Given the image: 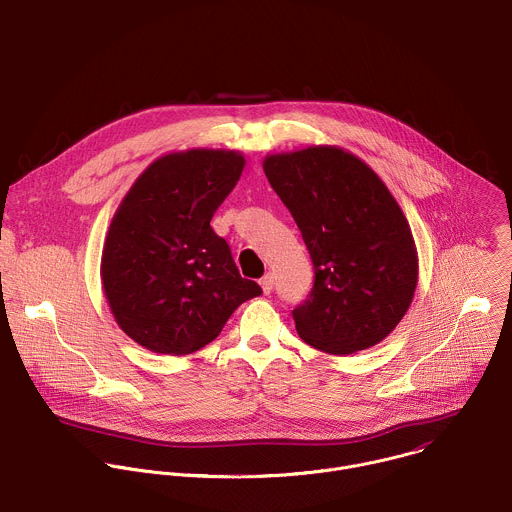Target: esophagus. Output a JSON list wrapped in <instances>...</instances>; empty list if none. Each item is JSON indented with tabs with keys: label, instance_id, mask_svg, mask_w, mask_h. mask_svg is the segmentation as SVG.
Wrapping results in <instances>:
<instances>
[{
	"label": "esophagus",
	"instance_id": "esophagus-1",
	"mask_svg": "<svg viewBox=\"0 0 512 512\" xmlns=\"http://www.w3.org/2000/svg\"><path fill=\"white\" fill-rule=\"evenodd\" d=\"M261 289H263L265 295H269V293L273 291V275H271V273H267V275L261 279Z\"/></svg>",
	"mask_w": 512,
	"mask_h": 512
}]
</instances>
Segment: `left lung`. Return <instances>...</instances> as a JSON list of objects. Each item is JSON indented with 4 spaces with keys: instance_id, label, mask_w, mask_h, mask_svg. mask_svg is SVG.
<instances>
[{
    "instance_id": "8db88e82",
    "label": "left lung",
    "mask_w": 512,
    "mask_h": 512,
    "mask_svg": "<svg viewBox=\"0 0 512 512\" xmlns=\"http://www.w3.org/2000/svg\"><path fill=\"white\" fill-rule=\"evenodd\" d=\"M263 171L315 267L313 291L293 311L299 337L331 355L375 347L401 323L419 281L417 245L397 199L337 145L269 153Z\"/></svg>"
}]
</instances>
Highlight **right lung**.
Listing matches in <instances>:
<instances>
[{
  "label": "right lung",
  "mask_w": 512,
  "mask_h": 512,
  "mask_svg": "<svg viewBox=\"0 0 512 512\" xmlns=\"http://www.w3.org/2000/svg\"><path fill=\"white\" fill-rule=\"evenodd\" d=\"M243 167L241 151H171L121 199L101 251V285L115 323L137 345L161 355L199 351L261 295L209 225Z\"/></svg>",
  "instance_id": "1"
}]
</instances>
